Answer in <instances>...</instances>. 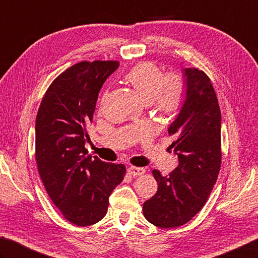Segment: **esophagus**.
Returning <instances> with one entry per match:
<instances>
[{"label": "esophagus", "mask_w": 258, "mask_h": 258, "mask_svg": "<svg viewBox=\"0 0 258 258\" xmlns=\"http://www.w3.org/2000/svg\"><path fill=\"white\" fill-rule=\"evenodd\" d=\"M128 173L131 175V176H142V175L145 173V168L130 166L128 168Z\"/></svg>", "instance_id": "esophagus-1"}]
</instances>
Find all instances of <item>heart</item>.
<instances>
[{"label":"heart","instance_id":"obj_1","mask_svg":"<svg viewBox=\"0 0 258 258\" xmlns=\"http://www.w3.org/2000/svg\"><path fill=\"white\" fill-rule=\"evenodd\" d=\"M124 81L146 103L154 104L159 113L175 115L185 102L186 86L181 76H166L153 61H142L125 73Z\"/></svg>","mask_w":258,"mask_h":258}]
</instances>
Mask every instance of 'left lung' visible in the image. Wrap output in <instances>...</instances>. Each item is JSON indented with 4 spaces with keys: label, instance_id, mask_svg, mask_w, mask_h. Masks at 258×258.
Here are the masks:
<instances>
[{
    "label": "left lung",
    "instance_id": "left-lung-1",
    "mask_svg": "<svg viewBox=\"0 0 258 258\" xmlns=\"http://www.w3.org/2000/svg\"><path fill=\"white\" fill-rule=\"evenodd\" d=\"M186 98L168 135L178 166L153 175L158 189L144 203L146 219L159 228L185 225L206 205L221 166V113L211 81L203 71L183 69Z\"/></svg>",
    "mask_w": 258,
    "mask_h": 258
}]
</instances>
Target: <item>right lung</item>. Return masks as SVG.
I'll use <instances>...</instances> for the list:
<instances>
[{
	"instance_id": "1",
	"label": "right lung",
	"mask_w": 258,
	"mask_h": 258,
	"mask_svg": "<svg viewBox=\"0 0 258 258\" xmlns=\"http://www.w3.org/2000/svg\"><path fill=\"white\" fill-rule=\"evenodd\" d=\"M119 61H81L53 80L36 118L38 172L65 219L86 227L106 215L109 197L125 175L123 164L87 155V127L99 92Z\"/></svg>"
}]
</instances>
